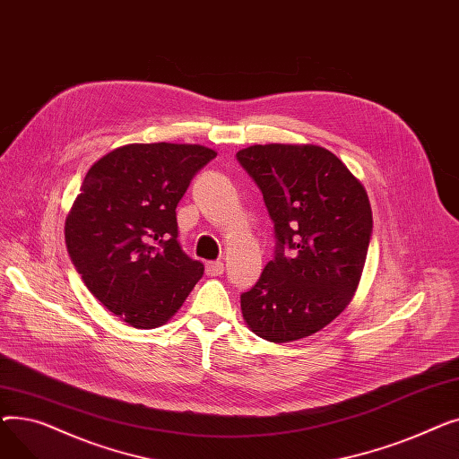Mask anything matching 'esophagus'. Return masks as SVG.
Masks as SVG:
<instances>
[{"instance_id": "34e87169", "label": "esophagus", "mask_w": 459, "mask_h": 459, "mask_svg": "<svg viewBox=\"0 0 459 459\" xmlns=\"http://www.w3.org/2000/svg\"><path fill=\"white\" fill-rule=\"evenodd\" d=\"M223 270H225V266L221 260H212L206 264V275H210V277H220L223 273Z\"/></svg>"}]
</instances>
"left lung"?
<instances>
[{"label":"left lung","mask_w":459,"mask_h":459,"mask_svg":"<svg viewBox=\"0 0 459 459\" xmlns=\"http://www.w3.org/2000/svg\"><path fill=\"white\" fill-rule=\"evenodd\" d=\"M262 191L275 255L242 315L260 339L292 342L331 324L351 301L372 238L367 191L318 144H253L236 154Z\"/></svg>","instance_id":"left-lung-1"}]
</instances>
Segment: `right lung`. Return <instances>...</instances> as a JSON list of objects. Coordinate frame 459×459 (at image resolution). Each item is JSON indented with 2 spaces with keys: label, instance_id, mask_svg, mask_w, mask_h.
<instances>
[{
  "label": "right lung",
  "instance_id": "right-lung-1",
  "mask_svg": "<svg viewBox=\"0 0 459 459\" xmlns=\"http://www.w3.org/2000/svg\"><path fill=\"white\" fill-rule=\"evenodd\" d=\"M215 156L203 144L134 143L83 178L65 223L66 249L89 292L132 327L171 320L204 273L178 244L177 206Z\"/></svg>",
  "mask_w": 459,
  "mask_h": 459
}]
</instances>
